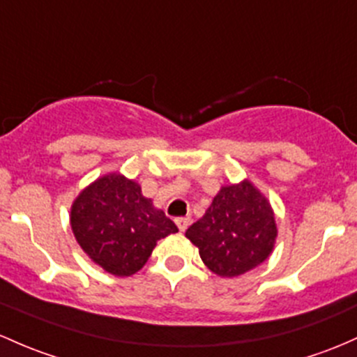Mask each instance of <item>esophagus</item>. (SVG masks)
Here are the masks:
<instances>
[{
	"instance_id": "esophagus-1",
	"label": "esophagus",
	"mask_w": 357,
	"mask_h": 357,
	"mask_svg": "<svg viewBox=\"0 0 357 357\" xmlns=\"http://www.w3.org/2000/svg\"><path fill=\"white\" fill-rule=\"evenodd\" d=\"M190 222H191L190 217H178V219H176V224H178L179 231H183V232H185L186 229H188Z\"/></svg>"
}]
</instances>
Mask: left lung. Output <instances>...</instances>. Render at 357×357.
<instances>
[{
  "label": "left lung",
  "mask_w": 357,
  "mask_h": 357,
  "mask_svg": "<svg viewBox=\"0 0 357 357\" xmlns=\"http://www.w3.org/2000/svg\"><path fill=\"white\" fill-rule=\"evenodd\" d=\"M186 238L208 270L219 277H238L270 257L277 238L275 215L264 193L245 179L222 186Z\"/></svg>",
  "instance_id": "left-lung-1"
}]
</instances>
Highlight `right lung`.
<instances>
[{"label":"right lung","instance_id":"add662e5","mask_svg":"<svg viewBox=\"0 0 357 357\" xmlns=\"http://www.w3.org/2000/svg\"><path fill=\"white\" fill-rule=\"evenodd\" d=\"M75 239L93 264L118 277L138 272L157 241L178 227L137 181L118 172L102 176L82 190L70 212Z\"/></svg>","mask_w":357,"mask_h":357}]
</instances>
